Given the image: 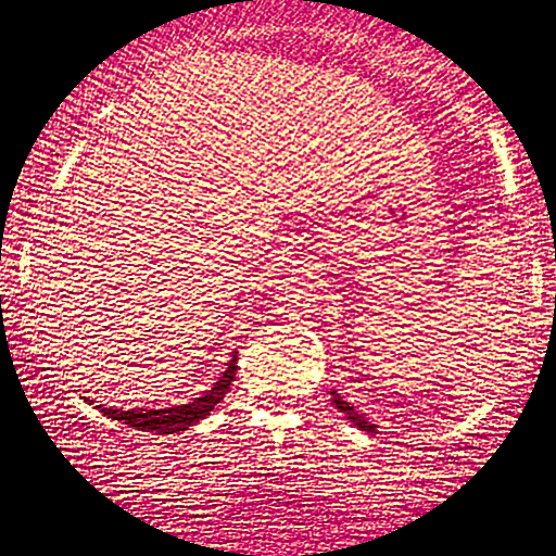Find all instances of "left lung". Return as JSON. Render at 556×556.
I'll list each match as a JSON object with an SVG mask.
<instances>
[{
	"label": "left lung",
	"mask_w": 556,
	"mask_h": 556,
	"mask_svg": "<svg viewBox=\"0 0 556 556\" xmlns=\"http://www.w3.org/2000/svg\"><path fill=\"white\" fill-rule=\"evenodd\" d=\"M333 403H336V407H339V410L343 413V416H346V418H349L351 424H354V426H359L362 431H375V426H371L369 420L364 418V416H359V413H356L354 407H351V405L346 403V400H341L339 395H336V392H333Z\"/></svg>",
	"instance_id": "left-lung-1"
}]
</instances>
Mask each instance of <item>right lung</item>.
<instances>
[{"label":"right lung","mask_w":556,"mask_h":556,"mask_svg":"<svg viewBox=\"0 0 556 556\" xmlns=\"http://www.w3.org/2000/svg\"><path fill=\"white\" fill-rule=\"evenodd\" d=\"M236 356L230 359L228 369L223 371V377L217 379L215 388L207 390L205 395L192 400L189 405H177V407H164V410H115V407H104L100 405V410L104 416H110L112 420H123L138 431H156V433H177L185 431V428L194 426L197 420H202L210 416V410L226 397V392L230 390V382L236 379Z\"/></svg>","instance_id":"1"}]
</instances>
